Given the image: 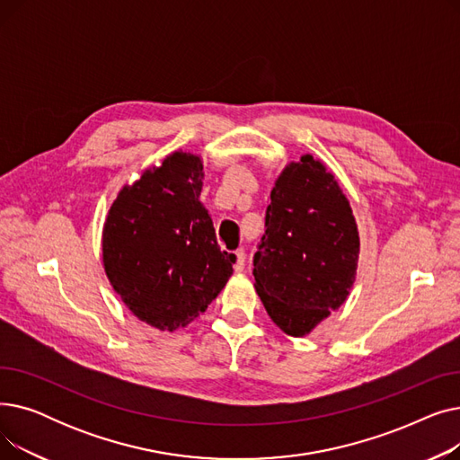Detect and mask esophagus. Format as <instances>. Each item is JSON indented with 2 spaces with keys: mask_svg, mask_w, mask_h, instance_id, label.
Masks as SVG:
<instances>
[{
  "mask_svg": "<svg viewBox=\"0 0 460 460\" xmlns=\"http://www.w3.org/2000/svg\"><path fill=\"white\" fill-rule=\"evenodd\" d=\"M234 270L236 272H243L244 270V267H246V252L240 248V250H236L234 252Z\"/></svg>",
  "mask_w": 460,
  "mask_h": 460,
  "instance_id": "obj_1",
  "label": "esophagus"
}]
</instances>
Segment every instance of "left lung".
Here are the masks:
<instances>
[{"mask_svg":"<svg viewBox=\"0 0 460 460\" xmlns=\"http://www.w3.org/2000/svg\"><path fill=\"white\" fill-rule=\"evenodd\" d=\"M264 227L255 291L276 326L304 337L350 295L359 255L352 208L324 164L304 155L278 177Z\"/></svg>","mask_w":460,"mask_h":460,"instance_id":"1","label":"left lung"}]
</instances>
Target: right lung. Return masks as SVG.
I'll list each match as a JSON object with an SVG mask.
<instances>
[{"label":"right lung","mask_w":460,"mask_h":460,"mask_svg":"<svg viewBox=\"0 0 460 460\" xmlns=\"http://www.w3.org/2000/svg\"><path fill=\"white\" fill-rule=\"evenodd\" d=\"M199 156L177 151L143 172L113 201L104 231V270L134 315L162 332L188 326L220 295L234 253L222 252L199 196Z\"/></svg>","instance_id":"add662e5"}]
</instances>
